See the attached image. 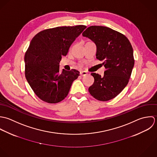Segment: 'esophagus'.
I'll return each instance as SVG.
<instances>
[{"mask_svg": "<svg viewBox=\"0 0 157 157\" xmlns=\"http://www.w3.org/2000/svg\"><path fill=\"white\" fill-rule=\"evenodd\" d=\"M80 75H81V76H85L87 75L88 73H87V72L86 71H82L80 72Z\"/></svg>", "mask_w": 157, "mask_h": 157, "instance_id": "34e87169", "label": "esophagus"}]
</instances>
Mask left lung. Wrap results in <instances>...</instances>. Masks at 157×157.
<instances>
[{
  "instance_id": "obj_1",
  "label": "left lung",
  "mask_w": 157,
  "mask_h": 157,
  "mask_svg": "<svg viewBox=\"0 0 157 157\" xmlns=\"http://www.w3.org/2000/svg\"><path fill=\"white\" fill-rule=\"evenodd\" d=\"M82 36L94 42L96 59L106 68L103 76L91 73L94 81L89 91L99 101L110 100L128 84L135 63L132 45L124 34L107 27H89Z\"/></svg>"
}]
</instances>
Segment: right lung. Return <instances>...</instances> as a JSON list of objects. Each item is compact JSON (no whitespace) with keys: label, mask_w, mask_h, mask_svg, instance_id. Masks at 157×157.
Instances as JSON below:
<instances>
[{"label":"right lung","mask_w":157,"mask_h":157,"mask_svg":"<svg viewBox=\"0 0 157 157\" xmlns=\"http://www.w3.org/2000/svg\"><path fill=\"white\" fill-rule=\"evenodd\" d=\"M87 28L85 25L59 27L43 30L32 39L25 55V77L40 99L58 103L67 96L79 71H59L62 56H66L75 39Z\"/></svg>","instance_id":"add662e5"}]
</instances>
